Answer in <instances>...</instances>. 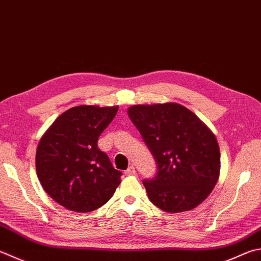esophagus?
<instances>
[{
  "label": "esophagus",
  "instance_id": "1",
  "mask_svg": "<svg viewBox=\"0 0 261 261\" xmlns=\"http://www.w3.org/2000/svg\"><path fill=\"white\" fill-rule=\"evenodd\" d=\"M125 174L126 176H134V174H136V169L134 165H131V167H129L125 170Z\"/></svg>",
  "mask_w": 261,
  "mask_h": 261
}]
</instances>
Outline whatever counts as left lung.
I'll use <instances>...</instances> for the list:
<instances>
[{"label": "left lung", "instance_id": "obj_1", "mask_svg": "<svg viewBox=\"0 0 261 261\" xmlns=\"http://www.w3.org/2000/svg\"><path fill=\"white\" fill-rule=\"evenodd\" d=\"M127 115L158 164L155 178L143 181L150 202L169 213L201 204L220 173V150L213 132L176 102L134 105Z\"/></svg>", "mask_w": 261, "mask_h": 261}]
</instances>
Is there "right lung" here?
I'll list each match as a JSON object with an SVG mask.
<instances>
[{"mask_svg": "<svg viewBox=\"0 0 261 261\" xmlns=\"http://www.w3.org/2000/svg\"><path fill=\"white\" fill-rule=\"evenodd\" d=\"M118 106L81 105L64 112L36 149V173L44 191L66 209L91 212L113 196L122 172L98 148V138Z\"/></svg>", "mask_w": 261, "mask_h": 261, "instance_id": "right-lung-1", "label": "right lung"}]
</instances>
